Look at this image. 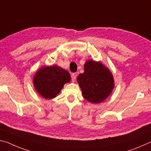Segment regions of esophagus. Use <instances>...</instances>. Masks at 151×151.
I'll return each instance as SVG.
<instances>
[{"label":"esophagus","mask_w":151,"mask_h":151,"mask_svg":"<svg viewBox=\"0 0 151 151\" xmlns=\"http://www.w3.org/2000/svg\"><path fill=\"white\" fill-rule=\"evenodd\" d=\"M76 76H77V73H74L72 74V80H73V81H75L76 80Z\"/></svg>","instance_id":"34e87169"}]
</instances>
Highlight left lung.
<instances>
[{"mask_svg": "<svg viewBox=\"0 0 151 151\" xmlns=\"http://www.w3.org/2000/svg\"><path fill=\"white\" fill-rule=\"evenodd\" d=\"M84 73L79 74L77 82L86 100L93 104L104 101L114 87L111 72L101 63L88 60L84 65Z\"/></svg>", "mask_w": 151, "mask_h": 151, "instance_id": "8db88e82", "label": "left lung"}]
</instances>
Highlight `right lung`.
I'll list each match as a JSON object with an SVG mask.
<instances>
[{"label":"right lung","instance_id":"add662e5","mask_svg":"<svg viewBox=\"0 0 151 151\" xmlns=\"http://www.w3.org/2000/svg\"><path fill=\"white\" fill-rule=\"evenodd\" d=\"M70 81L68 71L54 65L40 68L33 78V85L43 97L50 99L56 97L64 85Z\"/></svg>","mask_w":151,"mask_h":151}]
</instances>
